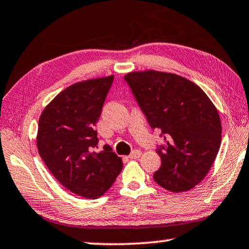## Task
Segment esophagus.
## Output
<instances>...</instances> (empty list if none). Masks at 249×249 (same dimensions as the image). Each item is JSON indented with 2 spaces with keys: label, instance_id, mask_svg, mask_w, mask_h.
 Wrapping results in <instances>:
<instances>
[{
  "label": "esophagus",
  "instance_id": "34e87169",
  "mask_svg": "<svg viewBox=\"0 0 249 249\" xmlns=\"http://www.w3.org/2000/svg\"><path fill=\"white\" fill-rule=\"evenodd\" d=\"M140 157H141V151L140 150H134L131 154L128 155V158L131 159V160H135V159L140 158Z\"/></svg>",
  "mask_w": 249,
  "mask_h": 249
}]
</instances>
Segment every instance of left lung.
Listing matches in <instances>:
<instances>
[{
    "label": "left lung",
    "mask_w": 249,
    "mask_h": 249,
    "mask_svg": "<svg viewBox=\"0 0 249 249\" xmlns=\"http://www.w3.org/2000/svg\"><path fill=\"white\" fill-rule=\"evenodd\" d=\"M124 80L151 128L164 139L157 146L161 166L153 174L172 192L188 191L209 172L221 143L220 117L199 86L185 78L148 70Z\"/></svg>",
    "instance_id": "obj_1"
}]
</instances>
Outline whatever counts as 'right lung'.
Listing matches in <instances>:
<instances>
[{"label": "right lung", "mask_w": 249, "mask_h": 249, "mask_svg": "<svg viewBox=\"0 0 249 249\" xmlns=\"http://www.w3.org/2000/svg\"><path fill=\"white\" fill-rule=\"evenodd\" d=\"M113 81L109 76L71 85L55 96L39 120L40 157L59 182L84 198L105 194L123 169L112 148L95 152V126Z\"/></svg>", "instance_id": "obj_1"}]
</instances>
